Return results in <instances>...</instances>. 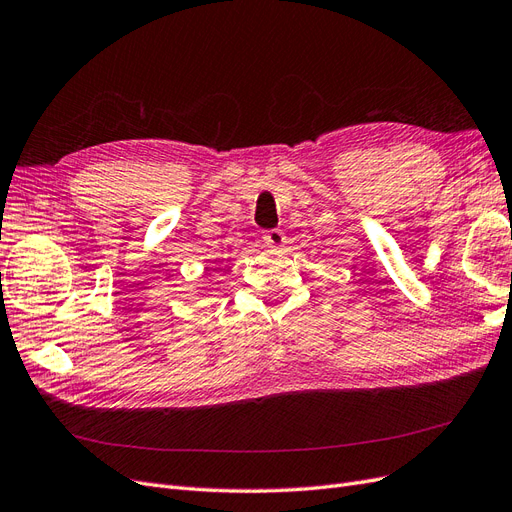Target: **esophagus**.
Here are the masks:
<instances>
[{"label":"esophagus","mask_w":512,"mask_h":512,"mask_svg":"<svg viewBox=\"0 0 512 512\" xmlns=\"http://www.w3.org/2000/svg\"><path fill=\"white\" fill-rule=\"evenodd\" d=\"M263 242H266L268 246H274V249L283 246L285 244L283 229H268V232H263Z\"/></svg>","instance_id":"1"}]
</instances>
